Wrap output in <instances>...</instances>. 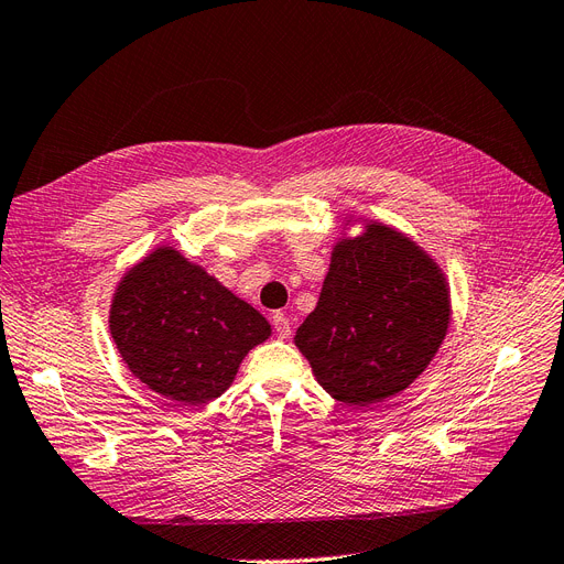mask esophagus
I'll return each mask as SVG.
<instances>
[{"label":"esophagus","mask_w":564,"mask_h":564,"mask_svg":"<svg viewBox=\"0 0 564 564\" xmlns=\"http://www.w3.org/2000/svg\"><path fill=\"white\" fill-rule=\"evenodd\" d=\"M271 323H274V330H276V335H279L281 339H285V337L290 335V321H288L285 314L276 312L274 316H271Z\"/></svg>","instance_id":"34e87169"}]
</instances>
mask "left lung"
Listing matches in <instances>:
<instances>
[{
  "instance_id": "obj_1",
  "label": "left lung",
  "mask_w": 564,
  "mask_h": 564,
  "mask_svg": "<svg viewBox=\"0 0 564 564\" xmlns=\"http://www.w3.org/2000/svg\"><path fill=\"white\" fill-rule=\"evenodd\" d=\"M449 290L426 252L384 225L341 239L295 344L318 384L354 408L405 391L445 339Z\"/></svg>"
}]
</instances>
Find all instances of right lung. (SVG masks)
Segmentation results:
<instances>
[{
  "instance_id": "obj_1",
  "label": "right lung",
  "mask_w": 564,
  "mask_h": 564,
  "mask_svg": "<svg viewBox=\"0 0 564 564\" xmlns=\"http://www.w3.org/2000/svg\"><path fill=\"white\" fill-rule=\"evenodd\" d=\"M110 330L142 384L173 403L198 405L229 389L271 325L177 250L156 248L119 283Z\"/></svg>"
}]
</instances>
